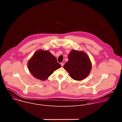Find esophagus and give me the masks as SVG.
Masks as SVG:
<instances>
[{
	"mask_svg": "<svg viewBox=\"0 0 122 122\" xmlns=\"http://www.w3.org/2000/svg\"><path fill=\"white\" fill-rule=\"evenodd\" d=\"M61 66H63L64 65V63H61Z\"/></svg>",
	"mask_w": 122,
	"mask_h": 122,
	"instance_id": "esophagus-1",
	"label": "esophagus"
}]
</instances>
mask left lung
I'll list each match as a JSON object with an SVG mask.
<instances>
[{"label": "left lung", "instance_id": "8db88e82", "mask_svg": "<svg viewBox=\"0 0 122 122\" xmlns=\"http://www.w3.org/2000/svg\"><path fill=\"white\" fill-rule=\"evenodd\" d=\"M68 59L64 68L71 78L81 81L87 77L92 68V63L87 55L83 51L74 50L69 54Z\"/></svg>", "mask_w": 122, "mask_h": 122}]
</instances>
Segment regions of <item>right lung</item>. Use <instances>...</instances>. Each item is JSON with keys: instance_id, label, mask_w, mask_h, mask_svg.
Instances as JSON below:
<instances>
[{"instance_id": "add662e5", "label": "right lung", "mask_w": 122, "mask_h": 122, "mask_svg": "<svg viewBox=\"0 0 122 122\" xmlns=\"http://www.w3.org/2000/svg\"><path fill=\"white\" fill-rule=\"evenodd\" d=\"M28 68L32 75L39 80H46L55 71L61 67L57 59L48 51L39 50L28 62Z\"/></svg>"}]
</instances>
